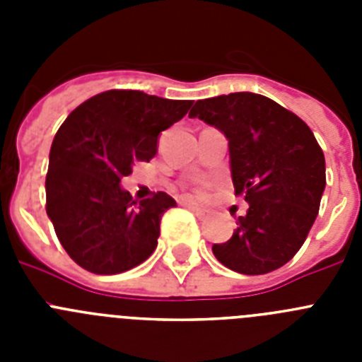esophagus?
Wrapping results in <instances>:
<instances>
[{
	"mask_svg": "<svg viewBox=\"0 0 362 362\" xmlns=\"http://www.w3.org/2000/svg\"><path fill=\"white\" fill-rule=\"evenodd\" d=\"M183 204H185V206H187V209H190L192 212L196 214V216L199 217V219H204V217L209 216V212H206V210L199 209V206H197V204L192 203V201H183Z\"/></svg>",
	"mask_w": 362,
	"mask_h": 362,
	"instance_id": "obj_1",
	"label": "esophagus"
}]
</instances>
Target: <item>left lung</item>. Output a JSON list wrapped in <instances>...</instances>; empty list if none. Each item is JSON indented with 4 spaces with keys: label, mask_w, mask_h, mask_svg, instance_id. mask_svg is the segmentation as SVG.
Here are the masks:
<instances>
[{
    "label": "left lung",
    "mask_w": 362,
    "mask_h": 362,
    "mask_svg": "<svg viewBox=\"0 0 362 362\" xmlns=\"http://www.w3.org/2000/svg\"><path fill=\"white\" fill-rule=\"evenodd\" d=\"M188 117L225 134L235 196L248 203L232 238L212 246L217 261L245 276L288 263L317 217L326 187L325 153L308 124L254 92L199 99Z\"/></svg>",
    "instance_id": "8db88e82"
}]
</instances>
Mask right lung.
Masks as SVG:
<instances>
[{"instance_id": "add662e5", "label": "right lung", "mask_w": 362, "mask_h": 362, "mask_svg": "<svg viewBox=\"0 0 362 362\" xmlns=\"http://www.w3.org/2000/svg\"><path fill=\"white\" fill-rule=\"evenodd\" d=\"M192 107L139 90H107L79 105L54 136L45 179L47 214L66 254L81 268L114 276L136 268L158 246L165 192L139 203L121 188L158 139Z\"/></svg>"}]
</instances>
